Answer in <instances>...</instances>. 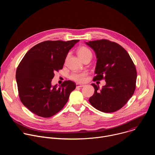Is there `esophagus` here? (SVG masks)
Masks as SVG:
<instances>
[{
  "label": "esophagus",
  "mask_w": 155,
  "mask_h": 155,
  "mask_svg": "<svg viewBox=\"0 0 155 155\" xmlns=\"http://www.w3.org/2000/svg\"><path fill=\"white\" fill-rule=\"evenodd\" d=\"M76 86L77 87H83L84 85L82 84H79V83H77L76 84Z\"/></svg>",
  "instance_id": "obj_1"
}]
</instances>
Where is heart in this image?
<instances>
[{
  "label": "heart",
  "mask_w": 155,
  "mask_h": 155,
  "mask_svg": "<svg viewBox=\"0 0 155 155\" xmlns=\"http://www.w3.org/2000/svg\"><path fill=\"white\" fill-rule=\"evenodd\" d=\"M77 54L78 57L82 60H84L88 58H92V53L90 49L85 47H81L77 50ZM87 74L85 72L81 73H73L71 75L70 78L78 83H83L86 80Z\"/></svg>",
  "instance_id": "1"
}]
</instances>
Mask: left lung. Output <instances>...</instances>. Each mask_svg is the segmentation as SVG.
<instances>
[{"mask_svg":"<svg viewBox=\"0 0 155 155\" xmlns=\"http://www.w3.org/2000/svg\"><path fill=\"white\" fill-rule=\"evenodd\" d=\"M95 52L96 76L93 80L105 79L101 89L94 83V93L90 103L105 113L114 112L122 108L133 95L137 80L135 65L128 53L119 44L105 39L86 42Z\"/></svg>","mask_w":155,"mask_h":155,"instance_id":"obj_1","label":"left lung"}]
</instances>
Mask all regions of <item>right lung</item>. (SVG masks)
I'll use <instances>...</instances> for the list:
<instances>
[{
	"mask_svg": "<svg viewBox=\"0 0 155 155\" xmlns=\"http://www.w3.org/2000/svg\"><path fill=\"white\" fill-rule=\"evenodd\" d=\"M79 41H45L31 48L20 62L16 79L20 100L34 114L51 117L64 107L76 87L71 80L51 85L54 73L62 69L69 50Z\"/></svg>",
	"mask_w": 155,
	"mask_h": 155,
	"instance_id": "obj_1",
	"label": "right lung"
}]
</instances>
